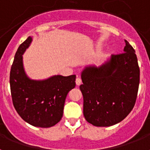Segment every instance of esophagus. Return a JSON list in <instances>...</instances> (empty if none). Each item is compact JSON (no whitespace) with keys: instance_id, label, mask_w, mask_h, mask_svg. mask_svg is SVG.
<instances>
[{"instance_id":"1","label":"esophagus","mask_w":150,"mask_h":150,"mask_svg":"<svg viewBox=\"0 0 150 150\" xmlns=\"http://www.w3.org/2000/svg\"><path fill=\"white\" fill-rule=\"evenodd\" d=\"M81 83H82L81 79H80V78H79V77L76 78V86H79V85L81 84Z\"/></svg>"}]
</instances>
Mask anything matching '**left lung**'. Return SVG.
Segmentation results:
<instances>
[{
    "mask_svg": "<svg viewBox=\"0 0 150 150\" xmlns=\"http://www.w3.org/2000/svg\"><path fill=\"white\" fill-rule=\"evenodd\" d=\"M125 42L123 53L112 55L100 67H86L81 73L83 114L95 126L120 122L136 102L140 68L134 50L128 41Z\"/></svg>",
    "mask_w": 150,
    "mask_h": 150,
    "instance_id": "1",
    "label": "left lung"
}]
</instances>
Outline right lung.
I'll use <instances>...</instances> for the list:
<instances>
[{"label": "right lung", "instance_id": "obj_1", "mask_svg": "<svg viewBox=\"0 0 150 150\" xmlns=\"http://www.w3.org/2000/svg\"><path fill=\"white\" fill-rule=\"evenodd\" d=\"M32 38L28 37L18 46L12 64L10 84L13 104L18 114L35 127L50 128L63 116L66 97L76 86V75H55L43 80H34L26 75L22 55Z\"/></svg>", "mask_w": 150, "mask_h": 150}]
</instances>
